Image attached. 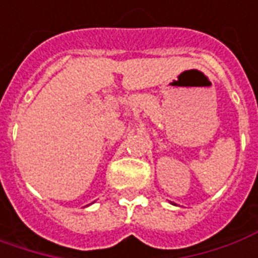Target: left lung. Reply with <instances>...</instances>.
I'll use <instances>...</instances> for the list:
<instances>
[{
    "mask_svg": "<svg viewBox=\"0 0 258 258\" xmlns=\"http://www.w3.org/2000/svg\"><path fill=\"white\" fill-rule=\"evenodd\" d=\"M172 205H175V203H173V202H172Z\"/></svg>",
    "mask_w": 258,
    "mask_h": 258,
    "instance_id": "1",
    "label": "left lung"
}]
</instances>
